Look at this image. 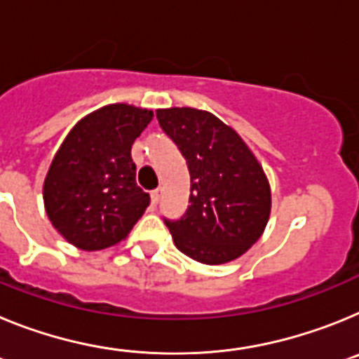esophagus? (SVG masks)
<instances>
[{
	"mask_svg": "<svg viewBox=\"0 0 359 359\" xmlns=\"http://www.w3.org/2000/svg\"><path fill=\"white\" fill-rule=\"evenodd\" d=\"M161 199V189H156V190H152L151 192V201L152 205H158Z\"/></svg>",
	"mask_w": 359,
	"mask_h": 359,
	"instance_id": "obj_1",
	"label": "esophagus"
}]
</instances>
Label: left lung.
Returning <instances> with one entry per match:
<instances>
[{"mask_svg":"<svg viewBox=\"0 0 359 359\" xmlns=\"http://www.w3.org/2000/svg\"><path fill=\"white\" fill-rule=\"evenodd\" d=\"M156 116L190 172L185 215L165 221L176 248L201 264L236 261L261 239L271 212L262 165L239 133L208 111L169 107Z\"/></svg>","mask_w":359,"mask_h":359,"instance_id":"left-lung-1","label":"left lung"}]
</instances>
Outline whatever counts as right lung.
Here are the masks:
<instances>
[{
	"label": "right lung",
	"instance_id": "right-lung-1",
	"mask_svg": "<svg viewBox=\"0 0 359 359\" xmlns=\"http://www.w3.org/2000/svg\"><path fill=\"white\" fill-rule=\"evenodd\" d=\"M152 111L109 104L73 126L44 177L46 215L69 244L84 252L115 246L149 207L136 185L131 147Z\"/></svg>",
	"mask_w": 359,
	"mask_h": 359
}]
</instances>
